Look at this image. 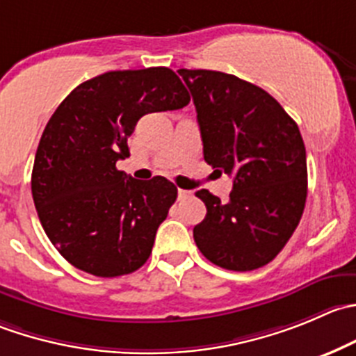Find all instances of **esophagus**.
I'll return each mask as SVG.
<instances>
[{
    "label": "esophagus",
    "instance_id": "1",
    "mask_svg": "<svg viewBox=\"0 0 356 356\" xmlns=\"http://www.w3.org/2000/svg\"><path fill=\"white\" fill-rule=\"evenodd\" d=\"M177 196L179 200L189 198V196H191V191H188V189H177Z\"/></svg>",
    "mask_w": 356,
    "mask_h": 356
}]
</instances>
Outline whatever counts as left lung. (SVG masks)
<instances>
[{"mask_svg": "<svg viewBox=\"0 0 356 356\" xmlns=\"http://www.w3.org/2000/svg\"><path fill=\"white\" fill-rule=\"evenodd\" d=\"M196 108L203 158L233 175L226 203L196 191L207 216L193 229L213 264L252 271L273 261L301 220L308 195L306 149L277 99L220 71L179 69Z\"/></svg>", "mask_w": 356, "mask_h": 356, "instance_id": "8db88e82", "label": "left lung"}]
</instances>
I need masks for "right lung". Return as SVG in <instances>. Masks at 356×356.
I'll return each mask as SVG.
<instances>
[{"instance_id":"obj_1","label":"right lung","mask_w":356,"mask_h":356,"mask_svg":"<svg viewBox=\"0 0 356 356\" xmlns=\"http://www.w3.org/2000/svg\"><path fill=\"white\" fill-rule=\"evenodd\" d=\"M189 94L168 67L109 71L81 83L48 120L31 189L44 233L85 273L115 278L139 270L153 250L177 188L161 175L136 181L116 168L147 113L174 111Z\"/></svg>"}]
</instances>
